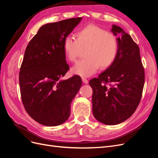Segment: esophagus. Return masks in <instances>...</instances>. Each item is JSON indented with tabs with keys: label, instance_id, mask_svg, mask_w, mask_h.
<instances>
[{
	"label": "esophagus",
	"instance_id": "obj_1",
	"mask_svg": "<svg viewBox=\"0 0 158 158\" xmlns=\"http://www.w3.org/2000/svg\"><path fill=\"white\" fill-rule=\"evenodd\" d=\"M82 82L84 83V84H88V80L85 78H82Z\"/></svg>",
	"mask_w": 158,
	"mask_h": 158
}]
</instances>
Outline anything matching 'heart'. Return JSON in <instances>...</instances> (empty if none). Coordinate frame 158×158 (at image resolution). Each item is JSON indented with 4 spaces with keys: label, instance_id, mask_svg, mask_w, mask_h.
<instances>
[{
    "label": "heart",
    "instance_id": "b5f03b06",
    "mask_svg": "<svg viewBox=\"0 0 158 158\" xmlns=\"http://www.w3.org/2000/svg\"><path fill=\"white\" fill-rule=\"evenodd\" d=\"M85 49V58L79 60L71 71L82 77H89L99 66L105 70L115 60L118 49L117 37L98 26L88 25L76 33L75 40L67 37L63 43L64 53L70 62H75L81 50Z\"/></svg>",
    "mask_w": 158,
    "mask_h": 158
}]
</instances>
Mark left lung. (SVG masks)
<instances>
[{
    "mask_svg": "<svg viewBox=\"0 0 158 158\" xmlns=\"http://www.w3.org/2000/svg\"><path fill=\"white\" fill-rule=\"evenodd\" d=\"M111 31L118 35L116 59L89 82L93 89L94 116L107 125L123 123L135 113L145 80L139 47L121 27L113 25Z\"/></svg>",
    "mask_w": 158,
    "mask_h": 158,
    "instance_id": "1",
    "label": "left lung"
}]
</instances>
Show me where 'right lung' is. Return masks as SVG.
<instances>
[{
	"label": "right lung",
	"instance_id": "add662e5",
	"mask_svg": "<svg viewBox=\"0 0 158 158\" xmlns=\"http://www.w3.org/2000/svg\"><path fill=\"white\" fill-rule=\"evenodd\" d=\"M81 20L42 26L26 49L19 74L22 101L28 114L43 125L58 126L67 120L71 103L82 86L77 75L61 80L69 70L63 43Z\"/></svg>",
	"mask_w": 158,
	"mask_h": 158
}]
</instances>
